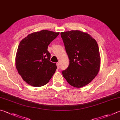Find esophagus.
<instances>
[{
    "label": "esophagus",
    "mask_w": 120,
    "mask_h": 120,
    "mask_svg": "<svg viewBox=\"0 0 120 120\" xmlns=\"http://www.w3.org/2000/svg\"><path fill=\"white\" fill-rule=\"evenodd\" d=\"M56 66H57V68L58 69H59V68H60V64L59 63H57V64H56Z\"/></svg>",
    "instance_id": "esophagus-1"
}]
</instances>
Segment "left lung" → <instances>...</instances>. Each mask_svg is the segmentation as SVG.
I'll list each match as a JSON object with an SVG mask.
<instances>
[{
  "instance_id": "left-lung-1",
  "label": "left lung",
  "mask_w": 120,
  "mask_h": 120,
  "mask_svg": "<svg viewBox=\"0 0 120 120\" xmlns=\"http://www.w3.org/2000/svg\"><path fill=\"white\" fill-rule=\"evenodd\" d=\"M69 59L68 68L62 71L69 84L75 88L86 86L99 72L100 56L96 40L79 30L61 32Z\"/></svg>"
}]
</instances>
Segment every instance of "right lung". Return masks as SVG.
I'll use <instances>...</instances> for the list:
<instances>
[{
  "instance_id": "1",
  "label": "right lung",
  "mask_w": 120,
  "mask_h": 120,
  "mask_svg": "<svg viewBox=\"0 0 120 120\" xmlns=\"http://www.w3.org/2000/svg\"><path fill=\"white\" fill-rule=\"evenodd\" d=\"M59 32L47 30L30 34L20 41L16 56V66L22 79L30 86L46 84L56 69L51 62L48 47Z\"/></svg>"
}]
</instances>
